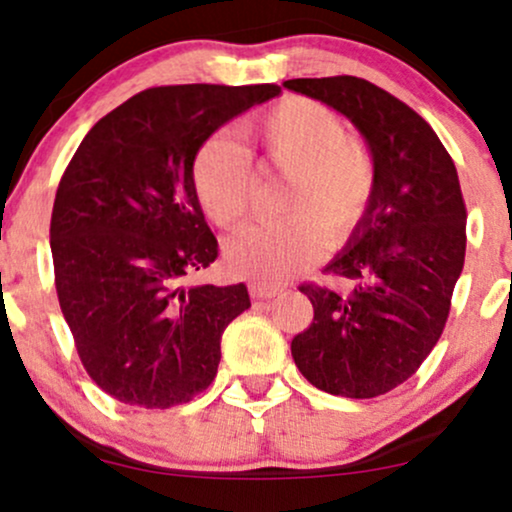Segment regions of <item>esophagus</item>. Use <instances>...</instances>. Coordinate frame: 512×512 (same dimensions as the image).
Instances as JSON below:
<instances>
[{
  "label": "esophagus",
  "mask_w": 512,
  "mask_h": 512,
  "mask_svg": "<svg viewBox=\"0 0 512 512\" xmlns=\"http://www.w3.org/2000/svg\"><path fill=\"white\" fill-rule=\"evenodd\" d=\"M281 291H284V289H281V286H274V284H252V286H250L252 296L262 298V301H267V298L279 296Z\"/></svg>",
  "instance_id": "esophagus-1"
}]
</instances>
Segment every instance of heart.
<instances>
[{"instance_id":"obj_1","label":"heart","mask_w":512,"mask_h":512,"mask_svg":"<svg viewBox=\"0 0 512 512\" xmlns=\"http://www.w3.org/2000/svg\"><path fill=\"white\" fill-rule=\"evenodd\" d=\"M243 137L262 166L289 175L279 207L284 219L238 228L223 243V257L238 276L257 284H281L327 248L356 233L375 192V161L334 110L293 96L243 125ZM199 207L216 226L231 228L248 214L250 158L226 134H211L190 168Z\"/></svg>"}]
</instances>
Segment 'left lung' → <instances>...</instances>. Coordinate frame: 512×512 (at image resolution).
<instances>
[{
	"label": "left lung",
	"mask_w": 512,
	"mask_h": 512,
	"mask_svg": "<svg viewBox=\"0 0 512 512\" xmlns=\"http://www.w3.org/2000/svg\"><path fill=\"white\" fill-rule=\"evenodd\" d=\"M284 86L349 117L378 175L366 216L327 264L354 289L301 286L315 315L293 337V361L330 395H385L416 373L448 322L467 248L455 163L424 117L366 79H289Z\"/></svg>",
	"instance_id": "1"
}]
</instances>
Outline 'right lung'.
<instances>
[{
	"label": "right lung",
	"mask_w": 512,
	"mask_h": 512,
	"mask_svg": "<svg viewBox=\"0 0 512 512\" xmlns=\"http://www.w3.org/2000/svg\"><path fill=\"white\" fill-rule=\"evenodd\" d=\"M274 84L156 86L117 105L79 144L55 195L50 250L64 320L91 380L132 407L204 392L221 334L250 308L245 284L180 286L219 243L192 190V158Z\"/></svg>",
	"instance_id": "1"
}]
</instances>
